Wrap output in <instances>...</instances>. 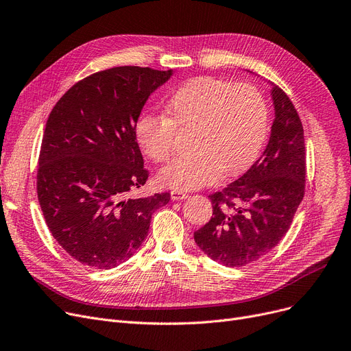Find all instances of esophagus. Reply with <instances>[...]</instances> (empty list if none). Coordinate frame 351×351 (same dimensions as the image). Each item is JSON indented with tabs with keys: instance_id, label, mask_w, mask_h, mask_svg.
Returning <instances> with one entry per match:
<instances>
[{
	"instance_id": "obj_1",
	"label": "esophagus",
	"mask_w": 351,
	"mask_h": 351,
	"mask_svg": "<svg viewBox=\"0 0 351 351\" xmlns=\"http://www.w3.org/2000/svg\"><path fill=\"white\" fill-rule=\"evenodd\" d=\"M171 197H172V200H183V199L188 197V193L175 189V191L171 192Z\"/></svg>"
}]
</instances>
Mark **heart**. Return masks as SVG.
Instances as JSON below:
<instances>
[{"instance_id": "1", "label": "heart", "mask_w": 351, "mask_h": 351, "mask_svg": "<svg viewBox=\"0 0 351 351\" xmlns=\"http://www.w3.org/2000/svg\"><path fill=\"white\" fill-rule=\"evenodd\" d=\"M166 117L142 115L135 125L141 151L166 162L175 151L176 131L192 132L191 156L178 158L158 173L163 186L197 189L220 173L245 172L259 156L269 126L267 104L249 84L195 78L183 84L165 108Z\"/></svg>"}]
</instances>
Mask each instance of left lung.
Returning <instances> with one entry per match:
<instances>
[{
    "label": "left lung",
    "instance_id": "1",
    "mask_svg": "<svg viewBox=\"0 0 351 351\" xmlns=\"http://www.w3.org/2000/svg\"><path fill=\"white\" fill-rule=\"evenodd\" d=\"M274 121L263 155L222 192L209 195L213 215L193 233L215 262L241 267L282 241L304 196L303 125L286 92L271 85Z\"/></svg>",
    "mask_w": 351,
    "mask_h": 351
}]
</instances>
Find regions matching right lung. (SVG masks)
<instances>
[{
    "label": "right lung",
    "mask_w": 351,
    "mask_h": 351,
    "mask_svg": "<svg viewBox=\"0 0 351 351\" xmlns=\"http://www.w3.org/2000/svg\"><path fill=\"white\" fill-rule=\"evenodd\" d=\"M172 69L115 66L71 86L43 136L36 192L45 223L77 262L97 269L128 261L171 193L131 197L149 172L135 138L145 102Z\"/></svg>",
    "instance_id": "add662e5"
}]
</instances>
